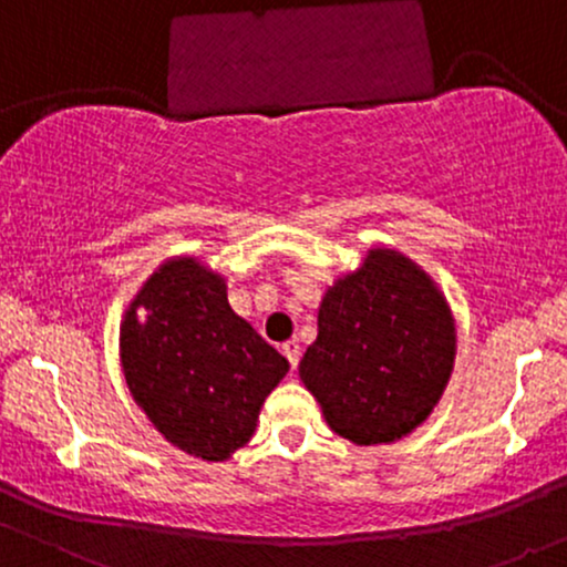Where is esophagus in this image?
<instances>
[{
	"label": "esophagus",
	"instance_id": "esophagus-1",
	"mask_svg": "<svg viewBox=\"0 0 567 567\" xmlns=\"http://www.w3.org/2000/svg\"><path fill=\"white\" fill-rule=\"evenodd\" d=\"M282 354L288 357L290 368H298V362H301V343H298V341H285L282 343Z\"/></svg>",
	"mask_w": 567,
	"mask_h": 567
}]
</instances>
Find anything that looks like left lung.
Listing matches in <instances>:
<instances>
[{"mask_svg": "<svg viewBox=\"0 0 567 567\" xmlns=\"http://www.w3.org/2000/svg\"><path fill=\"white\" fill-rule=\"evenodd\" d=\"M453 360L455 322L434 279L402 252L373 247L324 292L298 373L336 434L381 445L424 424Z\"/></svg>", "mask_w": 567, "mask_h": 567, "instance_id": "8db88e82", "label": "left lung"}]
</instances>
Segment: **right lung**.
<instances>
[{"label":"right lung","instance_id":"1","mask_svg":"<svg viewBox=\"0 0 567 567\" xmlns=\"http://www.w3.org/2000/svg\"><path fill=\"white\" fill-rule=\"evenodd\" d=\"M120 360L154 429L202 461L247 445L264 400L290 370L234 315L224 277L186 256L162 264L127 306Z\"/></svg>","mask_w":567,"mask_h":567}]
</instances>
